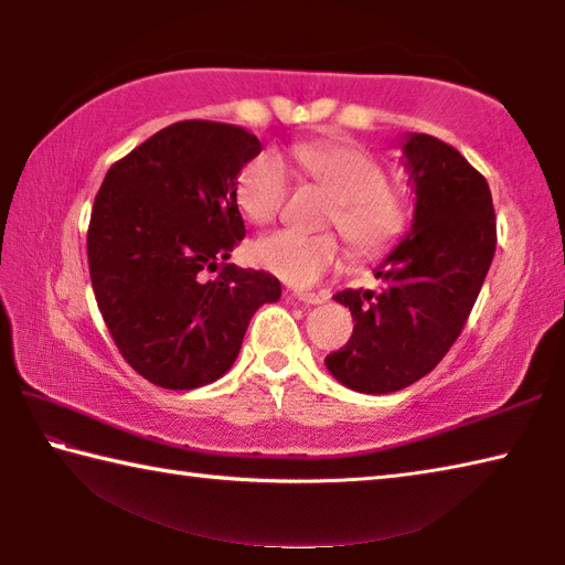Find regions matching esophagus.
Returning <instances> with one entry per match:
<instances>
[{"mask_svg": "<svg viewBox=\"0 0 565 565\" xmlns=\"http://www.w3.org/2000/svg\"><path fill=\"white\" fill-rule=\"evenodd\" d=\"M291 299H296L299 303H306V306H317V303H323V296L321 294H289Z\"/></svg>", "mask_w": 565, "mask_h": 565, "instance_id": "34e87169", "label": "esophagus"}]
</instances>
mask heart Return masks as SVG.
I'll list each match as a JSON object with an SVG mask.
<instances>
[{
    "instance_id": "b5f03b06",
    "label": "heart",
    "mask_w": 565,
    "mask_h": 565,
    "mask_svg": "<svg viewBox=\"0 0 565 565\" xmlns=\"http://www.w3.org/2000/svg\"><path fill=\"white\" fill-rule=\"evenodd\" d=\"M291 157L301 174L333 199L329 224L341 228L351 248L361 256H379L398 244L411 222L408 199L386 181L381 161L356 145H296ZM291 179L286 161L276 151L248 159L238 174L236 199L242 212L256 224L279 216ZM347 248L333 234L306 236L274 232L254 244V262L281 281L306 289L339 269Z\"/></svg>"
}]
</instances>
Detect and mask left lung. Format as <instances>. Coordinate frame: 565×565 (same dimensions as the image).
<instances>
[{"mask_svg": "<svg viewBox=\"0 0 565 565\" xmlns=\"http://www.w3.org/2000/svg\"><path fill=\"white\" fill-rule=\"evenodd\" d=\"M414 224L376 266L379 291L347 289L353 333L327 369L361 394H391L424 379L461 333L495 252V214L486 179L428 134H406Z\"/></svg>", "mask_w": 565, "mask_h": 565, "instance_id": "8db88e82", "label": "left lung"}]
</instances>
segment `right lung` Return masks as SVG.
<instances>
[{"mask_svg": "<svg viewBox=\"0 0 565 565\" xmlns=\"http://www.w3.org/2000/svg\"><path fill=\"white\" fill-rule=\"evenodd\" d=\"M259 151L234 124L177 121L111 164L94 199V296L121 356L161 388L224 376L256 309L279 301L276 276L226 264L246 234L236 177Z\"/></svg>", "mask_w": 565, "mask_h": 565, "instance_id": "right-lung-1", "label": "right lung"}]
</instances>
